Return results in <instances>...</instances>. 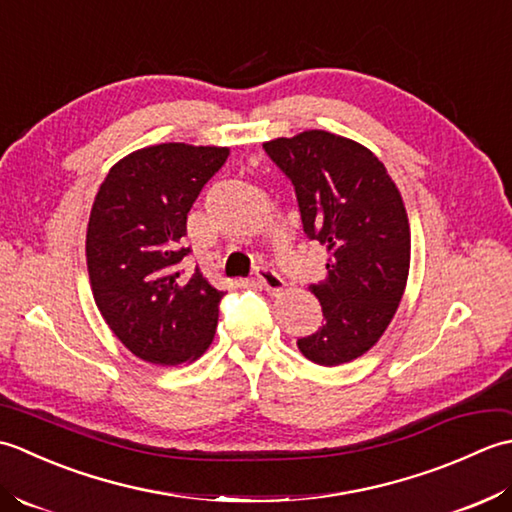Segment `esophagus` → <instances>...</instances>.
<instances>
[{
	"label": "esophagus",
	"mask_w": 512,
	"mask_h": 512,
	"mask_svg": "<svg viewBox=\"0 0 512 512\" xmlns=\"http://www.w3.org/2000/svg\"><path fill=\"white\" fill-rule=\"evenodd\" d=\"M256 280H258V285L267 291V294H278V291L285 287V280L280 278L274 269L263 267V265L256 267Z\"/></svg>",
	"instance_id": "1"
}]
</instances>
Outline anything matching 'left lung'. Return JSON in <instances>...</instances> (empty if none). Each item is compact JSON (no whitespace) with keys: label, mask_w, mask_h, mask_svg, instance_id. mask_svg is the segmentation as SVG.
<instances>
[{"label":"left lung","mask_w":512,"mask_h":512,"mask_svg":"<svg viewBox=\"0 0 512 512\" xmlns=\"http://www.w3.org/2000/svg\"><path fill=\"white\" fill-rule=\"evenodd\" d=\"M294 185L302 229L327 249V276L311 285L322 327L298 338L307 360L338 367L367 353L398 309L411 260L402 196L378 156L325 130L263 143Z\"/></svg>","instance_id":"8db88e82"}]
</instances>
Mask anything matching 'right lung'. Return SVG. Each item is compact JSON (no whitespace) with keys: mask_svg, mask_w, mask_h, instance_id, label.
<instances>
[{"mask_svg":"<svg viewBox=\"0 0 512 512\" xmlns=\"http://www.w3.org/2000/svg\"><path fill=\"white\" fill-rule=\"evenodd\" d=\"M229 148L161 143L125 156L92 203L86 256L92 294L134 356L174 367L196 360L216 333L225 296L198 269L183 278L187 212L223 168Z\"/></svg>","mask_w":512,"mask_h":512,"instance_id":"add662e5","label":"right lung"}]
</instances>
